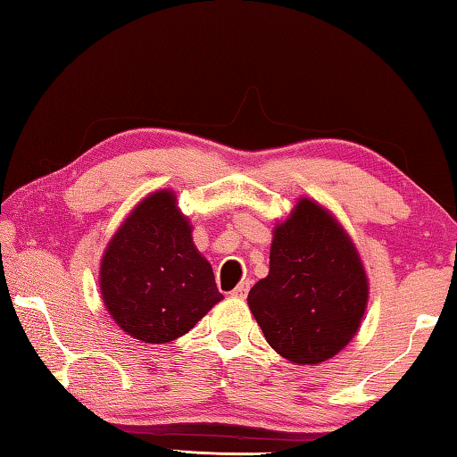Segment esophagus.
<instances>
[{
    "mask_svg": "<svg viewBox=\"0 0 457 457\" xmlns=\"http://www.w3.org/2000/svg\"><path fill=\"white\" fill-rule=\"evenodd\" d=\"M247 290H250V284L247 282H242L239 286H236L234 290H231V298H237V300H244L247 296Z\"/></svg>",
    "mask_w": 457,
    "mask_h": 457,
    "instance_id": "1",
    "label": "esophagus"
}]
</instances>
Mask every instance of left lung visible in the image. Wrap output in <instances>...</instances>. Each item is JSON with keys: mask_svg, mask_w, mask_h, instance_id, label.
I'll return each instance as SVG.
<instances>
[{"mask_svg": "<svg viewBox=\"0 0 457 457\" xmlns=\"http://www.w3.org/2000/svg\"><path fill=\"white\" fill-rule=\"evenodd\" d=\"M367 300V274L353 239L330 212L300 197L274 228L268 276L247 294L268 345L298 365H319L357 335Z\"/></svg>", "mask_w": 457, "mask_h": 457, "instance_id": "8db88e82", "label": "left lung"}]
</instances>
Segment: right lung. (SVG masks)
<instances>
[{
  "mask_svg": "<svg viewBox=\"0 0 457 457\" xmlns=\"http://www.w3.org/2000/svg\"><path fill=\"white\" fill-rule=\"evenodd\" d=\"M98 282L112 320L151 345L183 337L223 298L171 189L129 213L106 245Z\"/></svg>",
  "mask_w": 457,
  "mask_h": 457,
  "instance_id": "obj_1",
  "label": "right lung"
}]
</instances>
